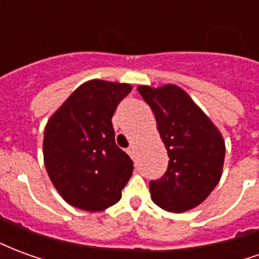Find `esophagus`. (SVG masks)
<instances>
[{
	"mask_svg": "<svg viewBox=\"0 0 259 259\" xmlns=\"http://www.w3.org/2000/svg\"><path fill=\"white\" fill-rule=\"evenodd\" d=\"M127 154H129L132 159H135L136 154H137V152H136L135 147H129V148H127Z\"/></svg>",
	"mask_w": 259,
	"mask_h": 259,
	"instance_id": "esophagus-1",
	"label": "esophagus"
}]
</instances>
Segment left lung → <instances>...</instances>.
Listing matches in <instances>:
<instances>
[{
    "instance_id": "1",
    "label": "left lung",
    "mask_w": 259,
    "mask_h": 259,
    "mask_svg": "<svg viewBox=\"0 0 259 259\" xmlns=\"http://www.w3.org/2000/svg\"><path fill=\"white\" fill-rule=\"evenodd\" d=\"M137 90L155 115L169 157L166 174L150 183L152 201L165 211H190L221 180L226 152L222 133L179 85Z\"/></svg>"
}]
</instances>
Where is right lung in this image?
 <instances>
[{
    "label": "right lung",
    "instance_id": "add662e5",
    "mask_svg": "<svg viewBox=\"0 0 259 259\" xmlns=\"http://www.w3.org/2000/svg\"><path fill=\"white\" fill-rule=\"evenodd\" d=\"M130 91L127 83L89 80L48 119L44 165L69 205L98 212L120 200L133 162L115 143L112 116Z\"/></svg>",
    "mask_w": 259,
    "mask_h": 259
}]
</instances>
